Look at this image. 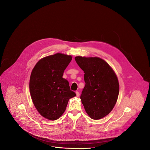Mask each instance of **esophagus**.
I'll return each instance as SVG.
<instances>
[{
	"instance_id": "esophagus-1",
	"label": "esophagus",
	"mask_w": 150,
	"mask_h": 150,
	"mask_svg": "<svg viewBox=\"0 0 150 150\" xmlns=\"http://www.w3.org/2000/svg\"><path fill=\"white\" fill-rule=\"evenodd\" d=\"M76 96H77V97H79V95H80V93H79L78 91H77V92H76Z\"/></svg>"
}]
</instances>
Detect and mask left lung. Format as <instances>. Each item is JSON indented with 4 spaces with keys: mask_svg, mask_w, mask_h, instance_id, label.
Wrapping results in <instances>:
<instances>
[{
    "mask_svg": "<svg viewBox=\"0 0 150 150\" xmlns=\"http://www.w3.org/2000/svg\"><path fill=\"white\" fill-rule=\"evenodd\" d=\"M75 59L84 72L86 85L80 99L86 112L94 120L108 114L118 98L119 84L112 69L98 57L77 56Z\"/></svg>",
    "mask_w": 150,
    "mask_h": 150,
    "instance_id": "1",
    "label": "left lung"
}]
</instances>
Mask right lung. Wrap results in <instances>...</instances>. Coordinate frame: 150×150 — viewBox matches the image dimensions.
Masks as SVG:
<instances>
[{"label": "right lung", "mask_w": 150, "mask_h": 150, "mask_svg": "<svg viewBox=\"0 0 150 150\" xmlns=\"http://www.w3.org/2000/svg\"><path fill=\"white\" fill-rule=\"evenodd\" d=\"M72 59L62 53L43 58L33 69L29 88L33 103L44 117L55 120L64 113L69 100L76 96L62 78Z\"/></svg>", "instance_id": "obj_1"}]
</instances>
